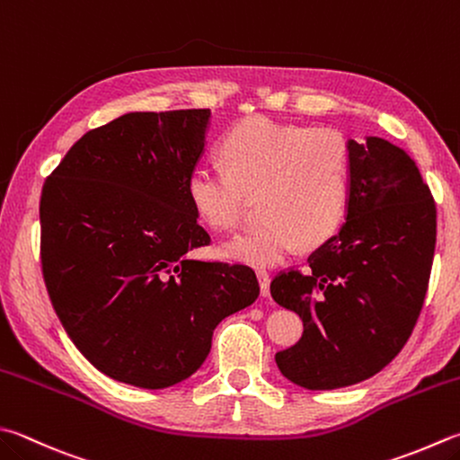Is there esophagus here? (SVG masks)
I'll return each mask as SVG.
<instances>
[{"label":"esophagus","mask_w":460,"mask_h":460,"mask_svg":"<svg viewBox=\"0 0 460 460\" xmlns=\"http://www.w3.org/2000/svg\"><path fill=\"white\" fill-rule=\"evenodd\" d=\"M256 276L260 282V294H262V296H268V294H270V272L264 270V268H260Z\"/></svg>","instance_id":"1"}]
</instances>
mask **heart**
Returning <instances> with one entry per match:
<instances>
[{
  "label": "heart",
  "mask_w": 460,
  "mask_h": 460,
  "mask_svg": "<svg viewBox=\"0 0 460 460\" xmlns=\"http://www.w3.org/2000/svg\"><path fill=\"white\" fill-rule=\"evenodd\" d=\"M224 168L198 166L186 192L198 220L234 230L260 198L264 222L232 238L222 252L236 262L274 266L300 244L314 246L341 226L352 194V152L334 128L279 124L254 116L220 142Z\"/></svg>",
  "instance_id": "1"
}]
</instances>
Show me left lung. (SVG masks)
I'll use <instances>...</instances> for the list:
<instances>
[{"label": "left lung", "instance_id": "1", "mask_svg": "<svg viewBox=\"0 0 460 460\" xmlns=\"http://www.w3.org/2000/svg\"><path fill=\"white\" fill-rule=\"evenodd\" d=\"M352 194L344 226L308 256L306 272L282 270L272 298L305 332L276 352L294 385L332 391L362 383L412 334L437 244V206L411 155L383 137L350 140Z\"/></svg>", "mask_w": 460, "mask_h": 460}]
</instances>
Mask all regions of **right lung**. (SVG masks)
I'll return each instance as SVG.
<instances>
[{
  "instance_id": "obj_1",
  "label": "right lung",
  "mask_w": 460,
  "mask_h": 460,
  "mask_svg": "<svg viewBox=\"0 0 460 460\" xmlns=\"http://www.w3.org/2000/svg\"><path fill=\"white\" fill-rule=\"evenodd\" d=\"M210 110L132 111L90 129L41 190V272L67 336L110 378L178 385L212 332L260 294L246 264L202 262L210 244L186 184Z\"/></svg>"
}]
</instances>
